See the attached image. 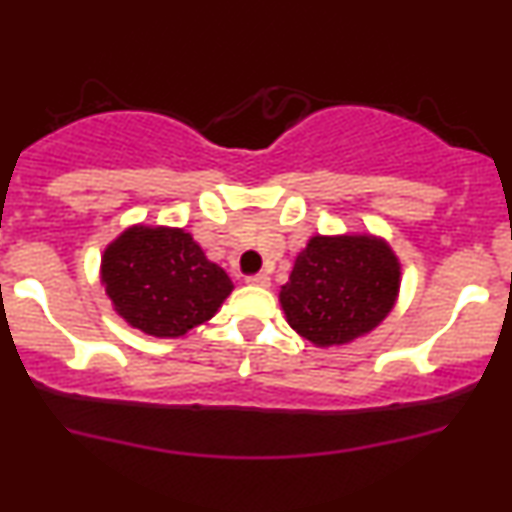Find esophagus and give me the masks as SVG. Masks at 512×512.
I'll use <instances>...</instances> for the list:
<instances>
[{
    "instance_id": "1",
    "label": "esophagus",
    "mask_w": 512,
    "mask_h": 512,
    "mask_svg": "<svg viewBox=\"0 0 512 512\" xmlns=\"http://www.w3.org/2000/svg\"><path fill=\"white\" fill-rule=\"evenodd\" d=\"M248 283H250V286L267 288V286H269V276H267V274H255V276H248Z\"/></svg>"
}]
</instances>
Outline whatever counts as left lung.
Segmentation results:
<instances>
[{
  "instance_id": "1",
  "label": "left lung",
  "mask_w": 512,
  "mask_h": 512,
  "mask_svg": "<svg viewBox=\"0 0 512 512\" xmlns=\"http://www.w3.org/2000/svg\"><path fill=\"white\" fill-rule=\"evenodd\" d=\"M400 269L398 255L381 236L317 233L298 252L281 286V310L295 334L312 346H346L391 315Z\"/></svg>"
}]
</instances>
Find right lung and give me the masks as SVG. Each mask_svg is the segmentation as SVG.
I'll use <instances>...</instances> for the list:
<instances>
[{
    "label": "right lung",
    "mask_w": 512,
    "mask_h": 512,
    "mask_svg": "<svg viewBox=\"0 0 512 512\" xmlns=\"http://www.w3.org/2000/svg\"><path fill=\"white\" fill-rule=\"evenodd\" d=\"M100 281L116 315L155 338L186 336L233 291L229 274L176 226L123 229L102 252Z\"/></svg>",
    "instance_id": "right-lung-1"
}]
</instances>
